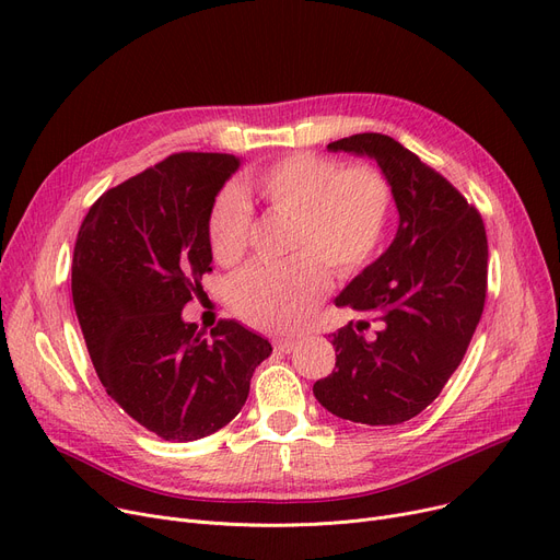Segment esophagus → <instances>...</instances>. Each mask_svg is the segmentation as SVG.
<instances>
[{"label": "esophagus", "mask_w": 560, "mask_h": 560, "mask_svg": "<svg viewBox=\"0 0 560 560\" xmlns=\"http://www.w3.org/2000/svg\"><path fill=\"white\" fill-rule=\"evenodd\" d=\"M295 347H298L295 338H279V340H275V349L281 351V354H290V351L295 349Z\"/></svg>", "instance_id": "esophagus-1"}]
</instances>
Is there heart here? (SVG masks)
Instances as JSON below:
<instances>
[{
    "label": "heart",
    "mask_w": 560,
    "mask_h": 560,
    "mask_svg": "<svg viewBox=\"0 0 560 560\" xmlns=\"http://www.w3.org/2000/svg\"><path fill=\"white\" fill-rule=\"evenodd\" d=\"M270 213L290 218L283 262L254 265L233 283L231 302L247 325L292 331L325 298L329 272L354 277L374 260L386 238L393 188L374 165L300 152L283 156L245 179ZM252 203L235 186H224L209 211V243L222 265L238 262L249 245Z\"/></svg>",
    "instance_id": "1"
}]
</instances>
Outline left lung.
<instances>
[{
  "label": "left lung",
  "mask_w": 560,
  "mask_h": 560,
  "mask_svg": "<svg viewBox=\"0 0 560 560\" xmlns=\"http://www.w3.org/2000/svg\"><path fill=\"white\" fill-rule=\"evenodd\" d=\"M331 152L376 161L399 211L393 245L336 298L374 320L331 334L336 372L315 381L329 413L370 427L401 424L440 395L481 319L488 288L486 226L472 203L384 133L329 142Z\"/></svg>",
  "instance_id": "left-lung-1"
}]
</instances>
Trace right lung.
I'll use <instances>...</instances> for the list:
<instances>
[{
    "label": "right lung",
    "instance_id": "1",
    "mask_svg": "<svg viewBox=\"0 0 560 560\" xmlns=\"http://www.w3.org/2000/svg\"><path fill=\"white\" fill-rule=\"evenodd\" d=\"M241 161L179 152L106 190L81 222L72 300L102 386L138 424L190 443L229 424L272 345L235 319L211 338L184 306L211 272L209 211Z\"/></svg>",
    "mask_w": 560,
    "mask_h": 560
}]
</instances>
